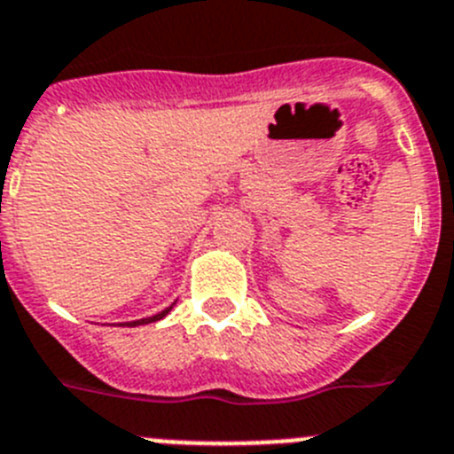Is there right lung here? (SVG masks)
Wrapping results in <instances>:
<instances>
[{
    "label": "right lung",
    "instance_id": "right-lung-1",
    "mask_svg": "<svg viewBox=\"0 0 454 454\" xmlns=\"http://www.w3.org/2000/svg\"><path fill=\"white\" fill-rule=\"evenodd\" d=\"M171 309H173V303H171V306H168V309H164V310H161V313H157V315H151V317H141V320H132V322H121V326H141V325H151V322H160V320H164V317H167L168 313H171Z\"/></svg>",
    "mask_w": 454,
    "mask_h": 454
}]
</instances>
